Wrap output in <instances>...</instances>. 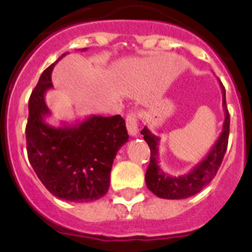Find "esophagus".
<instances>
[{"label": "esophagus", "instance_id": "obj_1", "mask_svg": "<svg viewBox=\"0 0 252 252\" xmlns=\"http://www.w3.org/2000/svg\"><path fill=\"white\" fill-rule=\"evenodd\" d=\"M126 129H128V133L130 136H138L139 134V126H138V116L136 113L131 112L126 116Z\"/></svg>", "mask_w": 252, "mask_h": 252}]
</instances>
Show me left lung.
Wrapping results in <instances>:
<instances>
[{
  "mask_svg": "<svg viewBox=\"0 0 252 252\" xmlns=\"http://www.w3.org/2000/svg\"><path fill=\"white\" fill-rule=\"evenodd\" d=\"M220 88H222L223 108H224V123H223L222 133L206 158L196 164L189 173L179 175V177H172L164 173V171L161 169L158 164L159 138L152 134L147 126H145L141 130L145 141L147 142L151 151V158H150V164L145 174V182L150 191L154 192L156 196L168 200L187 199L201 191L215 178L227 151L230 123V117L227 110V103H225L224 86L220 84Z\"/></svg>",
  "mask_w": 252,
  "mask_h": 252,
  "instance_id": "obj_1",
  "label": "left lung"
}]
</instances>
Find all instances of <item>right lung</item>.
Masks as SVG:
<instances>
[{
  "instance_id": "add662e5",
  "label": "right lung",
  "mask_w": 252,
  "mask_h": 252,
  "mask_svg": "<svg viewBox=\"0 0 252 252\" xmlns=\"http://www.w3.org/2000/svg\"><path fill=\"white\" fill-rule=\"evenodd\" d=\"M85 51V48H83ZM51 64L37 81L29 98L27 151L30 164L46 189L56 197L90 202L105 196L118 150L128 141L126 122L113 117L91 116L72 126H50L45 93L52 88Z\"/></svg>"
}]
</instances>
